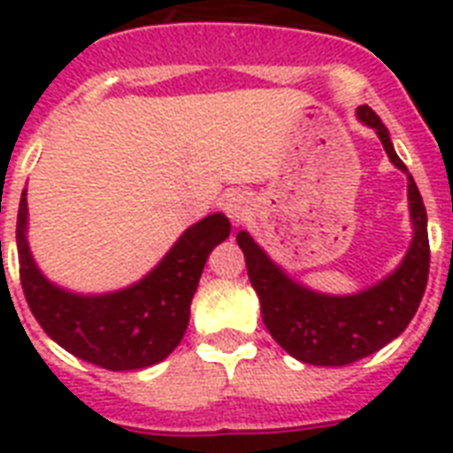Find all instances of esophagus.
I'll use <instances>...</instances> for the list:
<instances>
[{
    "instance_id": "1",
    "label": "esophagus",
    "mask_w": 453,
    "mask_h": 453,
    "mask_svg": "<svg viewBox=\"0 0 453 453\" xmlns=\"http://www.w3.org/2000/svg\"><path fill=\"white\" fill-rule=\"evenodd\" d=\"M223 211L230 216L233 223H242L249 216V199L244 195H240V192H230L223 199Z\"/></svg>"
}]
</instances>
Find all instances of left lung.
Listing matches in <instances>:
<instances>
[{"label":"left lung","mask_w":453,"mask_h":453,"mask_svg":"<svg viewBox=\"0 0 453 453\" xmlns=\"http://www.w3.org/2000/svg\"><path fill=\"white\" fill-rule=\"evenodd\" d=\"M357 117L379 134L390 162L407 173L380 117L369 105H359ZM409 211L414 240L400 268L352 296H326L305 289L284 275L249 233H237V244L247 258L249 280L261 301L263 322L291 357L315 366H345L380 350L407 329L423 298L430 268L428 216L411 176Z\"/></svg>","instance_id":"8db88e82"}]
</instances>
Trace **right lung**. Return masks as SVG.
<instances>
[{
    "mask_svg": "<svg viewBox=\"0 0 453 453\" xmlns=\"http://www.w3.org/2000/svg\"><path fill=\"white\" fill-rule=\"evenodd\" d=\"M25 230L23 190L16 223L18 263L25 301L39 326L74 357L110 372H131L162 362L180 343L206 258L227 240L230 220L223 213L206 216L180 234L150 275L101 296L70 294L49 282L35 265Z\"/></svg>",
    "mask_w": 453,
    "mask_h": 453,
    "instance_id": "add662e5",
    "label": "right lung"
}]
</instances>
